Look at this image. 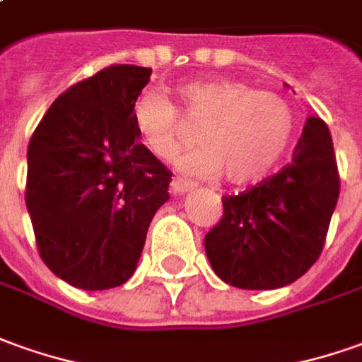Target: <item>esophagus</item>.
Instances as JSON below:
<instances>
[{"instance_id": "obj_1", "label": "esophagus", "mask_w": 362, "mask_h": 362, "mask_svg": "<svg viewBox=\"0 0 362 362\" xmlns=\"http://www.w3.org/2000/svg\"><path fill=\"white\" fill-rule=\"evenodd\" d=\"M195 183H189V181H183V179H173L171 181V189H173V193H189V191H193L195 189Z\"/></svg>"}]
</instances>
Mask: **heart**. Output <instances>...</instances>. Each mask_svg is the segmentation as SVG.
Wrapping results in <instances>:
<instances>
[{
	"label": "heart",
	"mask_w": 362,
	"mask_h": 362,
	"mask_svg": "<svg viewBox=\"0 0 362 362\" xmlns=\"http://www.w3.org/2000/svg\"><path fill=\"white\" fill-rule=\"evenodd\" d=\"M179 110L163 94L144 92L132 106L139 141L159 159H173L185 144V122L199 126L201 148L177 167L195 177L218 173L234 185L260 181L280 163L293 136V110L270 90L230 78H201L177 88ZM184 118L181 119L180 116Z\"/></svg>",
	"instance_id": "b5f03b06"
}]
</instances>
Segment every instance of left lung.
<instances>
[{"label":"left lung","instance_id":"obj_1","mask_svg":"<svg viewBox=\"0 0 362 362\" xmlns=\"http://www.w3.org/2000/svg\"><path fill=\"white\" fill-rule=\"evenodd\" d=\"M339 187L329 128L311 116L288 165L223 197V218L205 236L214 274L243 290H276L301 278L323 250Z\"/></svg>","mask_w":362,"mask_h":362}]
</instances>
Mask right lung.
<instances>
[{"label": "right lung", "mask_w": 362, "mask_h": 362, "mask_svg": "<svg viewBox=\"0 0 362 362\" xmlns=\"http://www.w3.org/2000/svg\"><path fill=\"white\" fill-rule=\"evenodd\" d=\"M151 69L112 64L62 92L31 136L25 203L49 270L81 290L136 272L171 171L144 144L132 106Z\"/></svg>", "instance_id": "add662e5"}]
</instances>
